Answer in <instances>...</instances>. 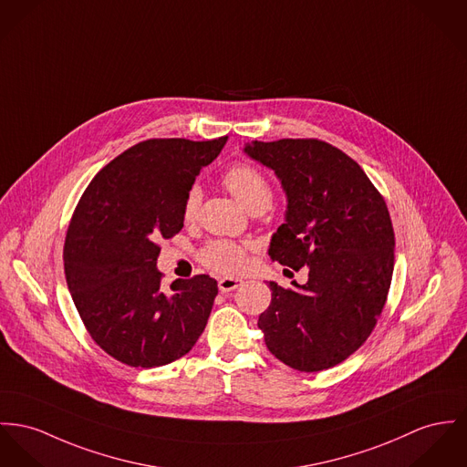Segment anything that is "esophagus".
Instances as JSON below:
<instances>
[{
  "label": "esophagus",
  "mask_w": 467,
  "mask_h": 467,
  "mask_svg": "<svg viewBox=\"0 0 467 467\" xmlns=\"http://www.w3.org/2000/svg\"><path fill=\"white\" fill-rule=\"evenodd\" d=\"M238 286H242V281L234 279V277H222L218 281V289L220 291H233V289H236Z\"/></svg>",
  "instance_id": "obj_1"
}]
</instances>
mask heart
<instances>
[{"label": "heart", "instance_id": "heart-1", "mask_svg": "<svg viewBox=\"0 0 467 467\" xmlns=\"http://www.w3.org/2000/svg\"><path fill=\"white\" fill-rule=\"evenodd\" d=\"M222 182L225 188L251 212L255 210H266L274 199V190L268 178L255 167L249 163H236L229 167L222 174ZM202 193L199 186H192L182 202V218L184 222H193L199 215ZM249 244H240L233 240H215L210 242L201 254L202 265L208 268L225 274V275H236L247 270L249 266Z\"/></svg>", "mask_w": 467, "mask_h": 467}]
</instances>
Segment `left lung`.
<instances>
[{
  "instance_id": "8db88e82",
  "label": "left lung",
  "mask_w": 467,
  "mask_h": 467,
  "mask_svg": "<svg viewBox=\"0 0 467 467\" xmlns=\"http://www.w3.org/2000/svg\"><path fill=\"white\" fill-rule=\"evenodd\" d=\"M245 152L286 190V223L268 255L309 270L302 286L270 283L272 302L257 327L289 368L328 369L359 350L386 306L395 266L386 201L358 161L318 139L255 140Z\"/></svg>"
}]
</instances>
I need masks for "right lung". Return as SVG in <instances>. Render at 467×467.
Returning a JSON list of instances; mask_svg holds the SVG:
<instances>
[{
	"label": "right lung",
	"mask_w": 467,
	"mask_h": 467,
	"mask_svg": "<svg viewBox=\"0 0 467 467\" xmlns=\"http://www.w3.org/2000/svg\"><path fill=\"white\" fill-rule=\"evenodd\" d=\"M225 140H144L103 167L78 201L64 244L67 286L90 337L122 364L174 362L208 323L215 279L201 274L161 291L156 259L160 240L182 229L186 192Z\"/></svg>",
	"instance_id": "add662e5"
}]
</instances>
